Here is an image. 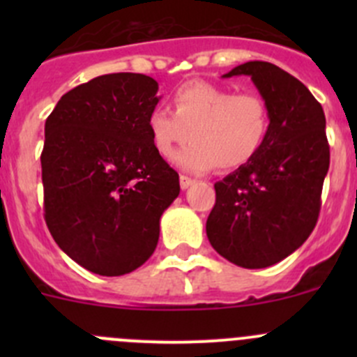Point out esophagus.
<instances>
[{"label": "esophagus", "mask_w": 357, "mask_h": 357, "mask_svg": "<svg viewBox=\"0 0 357 357\" xmlns=\"http://www.w3.org/2000/svg\"><path fill=\"white\" fill-rule=\"evenodd\" d=\"M195 183V179L188 178V176H179V185H181V190H186L190 188V186Z\"/></svg>", "instance_id": "34e87169"}]
</instances>
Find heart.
Segmentation results:
<instances>
[{
	"instance_id": "1",
	"label": "heart",
	"mask_w": 357,
	"mask_h": 357,
	"mask_svg": "<svg viewBox=\"0 0 357 357\" xmlns=\"http://www.w3.org/2000/svg\"><path fill=\"white\" fill-rule=\"evenodd\" d=\"M172 109L155 107L149 114L150 142L158 155L171 157L183 171L207 172L218 165L233 171L254 160L268 139L271 115L259 93H233L207 81L178 86L171 96Z\"/></svg>"
}]
</instances>
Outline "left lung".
<instances>
[{
	"instance_id": "1",
	"label": "left lung",
	"mask_w": 357,
	"mask_h": 357,
	"mask_svg": "<svg viewBox=\"0 0 357 357\" xmlns=\"http://www.w3.org/2000/svg\"><path fill=\"white\" fill-rule=\"evenodd\" d=\"M250 75L271 115L257 157L214 185L205 231L219 255L247 269L289 257L307 240L330 167L323 107L298 79L269 62H247L222 77Z\"/></svg>"
}]
</instances>
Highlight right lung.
<instances>
[{"mask_svg":"<svg viewBox=\"0 0 357 357\" xmlns=\"http://www.w3.org/2000/svg\"><path fill=\"white\" fill-rule=\"evenodd\" d=\"M155 79L119 72L66 93L45 124V219L88 271L121 276L149 261L179 176L153 149L146 119Z\"/></svg>","mask_w":357,"mask_h":357,"instance_id":"add662e5","label":"right lung"}]
</instances>
